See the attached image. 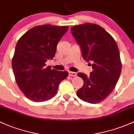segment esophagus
Segmentation results:
<instances>
[{"label":"esophagus","instance_id":"esophagus-1","mask_svg":"<svg viewBox=\"0 0 134 134\" xmlns=\"http://www.w3.org/2000/svg\"><path fill=\"white\" fill-rule=\"evenodd\" d=\"M69 75L71 76V77H75L77 75V73L75 72H73V71H69Z\"/></svg>","mask_w":134,"mask_h":134}]
</instances>
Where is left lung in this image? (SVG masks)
Listing matches in <instances>:
<instances>
[{
  "instance_id": "1",
  "label": "left lung",
  "mask_w": 134,
  "mask_h": 134,
  "mask_svg": "<svg viewBox=\"0 0 134 134\" xmlns=\"http://www.w3.org/2000/svg\"><path fill=\"white\" fill-rule=\"evenodd\" d=\"M71 32L81 49L83 59L91 62L90 75L78 73L84 80L77 95L90 103H100L114 89L121 71L118 47L112 36L94 24L75 25Z\"/></svg>"
}]
</instances>
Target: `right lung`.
Here are the masks:
<instances>
[{
    "label": "right lung",
    "mask_w": 134,
    "mask_h": 134,
    "mask_svg": "<svg viewBox=\"0 0 134 134\" xmlns=\"http://www.w3.org/2000/svg\"><path fill=\"white\" fill-rule=\"evenodd\" d=\"M68 26L47 25L32 27L17 42L12 67L18 87L27 98L35 102L50 100L57 94L59 85L68 71L46 66L53 59L57 44Z\"/></svg>",
    "instance_id": "add662e5"
}]
</instances>
